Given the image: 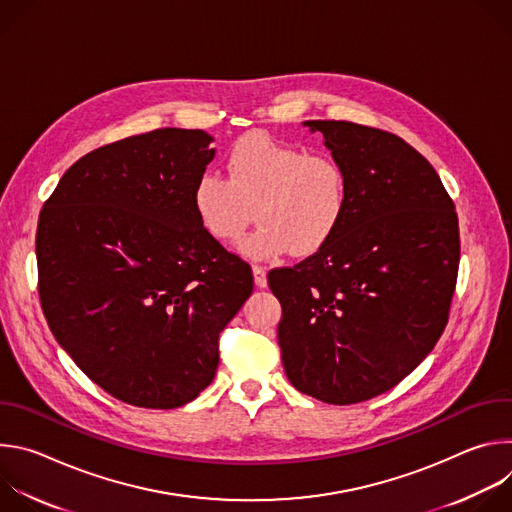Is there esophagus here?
<instances>
[{
    "label": "esophagus",
    "mask_w": 512,
    "mask_h": 512,
    "mask_svg": "<svg viewBox=\"0 0 512 512\" xmlns=\"http://www.w3.org/2000/svg\"><path fill=\"white\" fill-rule=\"evenodd\" d=\"M253 277H255L257 287H267V271L263 267L253 265Z\"/></svg>",
    "instance_id": "34e87169"
}]
</instances>
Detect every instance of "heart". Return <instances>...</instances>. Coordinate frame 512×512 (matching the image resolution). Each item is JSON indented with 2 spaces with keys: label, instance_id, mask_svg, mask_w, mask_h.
Listing matches in <instances>:
<instances>
[{
  "label": "heart",
  "instance_id": "obj_1",
  "mask_svg": "<svg viewBox=\"0 0 512 512\" xmlns=\"http://www.w3.org/2000/svg\"><path fill=\"white\" fill-rule=\"evenodd\" d=\"M227 168L229 176H198L192 190L194 212L212 239L231 243L247 229L255 208L259 227L239 245L251 259H275L289 251L312 255L342 223L348 184L332 156L308 154L251 133L237 141Z\"/></svg>",
  "mask_w": 512,
  "mask_h": 512
}]
</instances>
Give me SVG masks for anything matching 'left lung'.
<instances>
[{
	"label": "left lung",
	"instance_id": "left-lung-1",
	"mask_svg": "<svg viewBox=\"0 0 512 512\" xmlns=\"http://www.w3.org/2000/svg\"><path fill=\"white\" fill-rule=\"evenodd\" d=\"M304 125L342 166L348 204L322 249L269 273L277 340L291 385L352 405L399 385L440 340L458 279V214L401 137L350 121Z\"/></svg>",
	"mask_w": 512,
	"mask_h": 512
}]
</instances>
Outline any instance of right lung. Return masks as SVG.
Here are the masks:
<instances>
[{"instance_id": "obj_1", "label": "right lung", "mask_w": 512, "mask_h": 512, "mask_svg": "<svg viewBox=\"0 0 512 512\" xmlns=\"http://www.w3.org/2000/svg\"><path fill=\"white\" fill-rule=\"evenodd\" d=\"M202 129H154L72 164L36 231L46 322L115 399L174 409L218 367V334L253 291L249 263L200 225L192 190L214 158Z\"/></svg>"}]
</instances>
